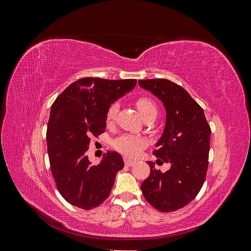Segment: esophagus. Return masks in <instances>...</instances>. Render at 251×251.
I'll return each mask as SVG.
<instances>
[{
    "label": "esophagus",
    "instance_id": "34e87169",
    "mask_svg": "<svg viewBox=\"0 0 251 251\" xmlns=\"http://www.w3.org/2000/svg\"><path fill=\"white\" fill-rule=\"evenodd\" d=\"M125 164H126V166H133V165L135 164V162L132 161V160H128L127 158H125Z\"/></svg>",
    "mask_w": 251,
    "mask_h": 251
}]
</instances>
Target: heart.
<instances>
[{"instance_id": "obj_1", "label": "heart", "mask_w": 251, "mask_h": 251, "mask_svg": "<svg viewBox=\"0 0 251 251\" xmlns=\"http://www.w3.org/2000/svg\"><path fill=\"white\" fill-rule=\"evenodd\" d=\"M137 108L140 112V114L143 116H146L147 114L151 112H157L156 103L151 100L150 97H139L137 101ZM119 110L118 102L112 103L107 110V114H105V121L108 125H111L116 118L117 112ZM114 148H115L121 154L128 158H136L139 154L141 150L147 146V140L141 137H135V136L131 135H123L118 137L113 143Z\"/></svg>"}]
</instances>
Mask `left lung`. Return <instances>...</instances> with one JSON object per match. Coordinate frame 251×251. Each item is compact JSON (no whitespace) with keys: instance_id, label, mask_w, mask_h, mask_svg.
I'll return each mask as SVG.
<instances>
[{"instance_id":"left-lung-1","label":"left lung","mask_w":251,"mask_h":251,"mask_svg":"<svg viewBox=\"0 0 251 251\" xmlns=\"http://www.w3.org/2000/svg\"><path fill=\"white\" fill-rule=\"evenodd\" d=\"M138 83L164 105V130L153 154L162 163L171 164L169 171L161 173L155 163L148 162L151 173L141 183V191L156 209L175 211L194 200L204 183L211 131L203 109L177 83L163 78Z\"/></svg>"}]
</instances>
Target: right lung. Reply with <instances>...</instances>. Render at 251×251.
<instances>
[{"label": "right lung", "instance_id": "1", "mask_svg": "<svg viewBox=\"0 0 251 251\" xmlns=\"http://www.w3.org/2000/svg\"><path fill=\"white\" fill-rule=\"evenodd\" d=\"M136 82L85 77L66 88L51 105L47 147L52 176L60 195L74 206L88 210L100 205L125 166L123 157L112 151L100 164L92 165L87 151L91 135L105 130L108 108L132 91Z\"/></svg>", "mask_w": 251, "mask_h": 251}]
</instances>
